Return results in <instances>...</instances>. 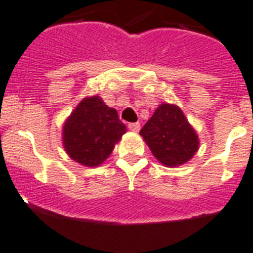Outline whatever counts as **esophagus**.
Returning <instances> with one entry per match:
<instances>
[{
    "label": "esophagus",
    "mask_w": 253,
    "mask_h": 253,
    "mask_svg": "<svg viewBox=\"0 0 253 253\" xmlns=\"http://www.w3.org/2000/svg\"><path fill=\"white\" fill-rule=\"evenodd\" d=\"M128 128H130L132 132H139L140 130V123L139 122H132L128 123Z\"/></svg>",
    "instance_id": "1"
}]
</instances>
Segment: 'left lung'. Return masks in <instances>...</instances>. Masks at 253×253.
<instances>
[{"mask_svg":"<svg viewBox=\"0 0 253 253\" xmlns=\"http://www.w3.org/2000/svg\"><path fill=\"white\" fill-rule=\"evenodd\" d=\"M140 135L153 156L165 167L181 166L189 162L199 149L198 135L175 104L158 105Z\"/></svg>","mask_w":253,"mask_h":253,"instance_id":"8db88e82","label":"left lung"}]
</instances>
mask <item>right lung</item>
Instances as JSON below:
<instances>
[{"label":"right lung","mask_w":253,"mask_h":253,"mask_svg":"<svg viewBox=\"0 0 253 253\" xmlns=\"http://www.w3.org/2000/svg\"><path fill=\"white\" fill-rule=\"evenodd\" d=\"M127 128L100 96L81 100L63 125V146L74 162L97 167L112 154Z\"/></svg>","instance_id":"1"}]
</instances>
